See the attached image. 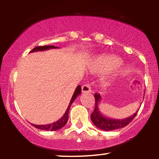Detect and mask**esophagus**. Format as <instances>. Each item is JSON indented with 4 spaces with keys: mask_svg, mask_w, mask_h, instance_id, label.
I'll return each mask as SVG.
<instances>
[{
    "mask_svg": "<svg viewBox=\"0 0 159 159\" xmlns=\"http://www.w3.org/2000/svg\"><path fill=\"white\" fill-rule=\"evenodd\" d=\"M82 93H91V87L90 86L89 84H86L82 86Z\"/></svg>",
    "mask_w": 159,
    "mask_h": 159,
    "instance_id": "34e87169",
    "label": "esophagus"
}]
</instances>
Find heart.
Wrapping results in <instances>:
<instances>
[{
  "mask_svg": "<svg viewBox=\"0 0 159 159\" xmlns=\"http://www.w3.org/2000/svg\"><path fill=\"white\" fill-rule=\"evenodd\" d=\"M123 64V62L118 57L112 55H102L98 57L94 64L91 67V71L94 73H101L110 69L117 68ZM107 84V82H105Z\"/></svg>",
  "mask_w": 159,
  "mask_h": 159,
  "instance_id": "heart-1",
  "label": "heart"
}]
</instances>
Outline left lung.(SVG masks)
<instances>
[{"mask_svg": "<svg viewBox=\"0 0 159 159\" xmlns=\"http://www.w3.org/2000/svg\"><path fill=\"white\" fill-rule=\"evenodd\" d=\"M101 99L102 97L99 94H95L96 106H95L94 111L91 114V120H92V122L98 129L106 131V132L126 126L128 124L130 123L132 121V120L135 117L137 114H138V111L139 110L138 109L134 114L132 115L131 116H129V117L125 118V119L117 120L114 119V118H109L104 116L98 109V105H99Z\"/></svg>", "mask_w": 159, "mask_h": 159, "instance_id": "1", "label": "left lung"}]
</instances>
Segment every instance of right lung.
Masks as SVG:
<instances>
[{
  "label": "right lung",
  "mask_w": 159,
  "mask_h": 159,
  "mask_svg": "<svg viewBox=\"0 0 159 159\" xmlns=\"http://www.w3.org/2000/svg\"><path fill=\"white\" fill-rule=\"evenodd\" d=\"M59 47L54 46V45H44V46H37L36 48H34L32 51H30V53L31 52H43V51L49 50V49L52 48H58ZM81 86L78 85L77 87H76L73 96H72V98L70 100V102H69V105L68 107H67L66 111L65 114H63V116H62L60 120H58L57 121L54 122V123L47 124V125H35V124H32L33 126H34L36 129H41V130H45V131H57L58 129L63 128L64 125L66 124L67 121L69 120V111L70 110V107L72 105V104L73 103V102L75 100V98L81 94Z\"/></svg>",
  "instance_id": "right-lung-1"
}]
</instances>
